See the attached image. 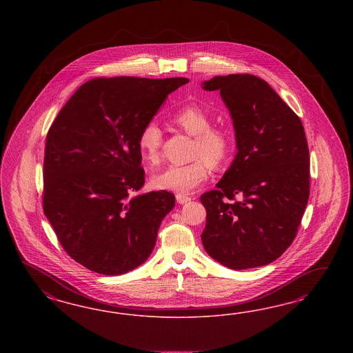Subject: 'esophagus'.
Segmentation results:
<instances>
[{
    "label": "esophagus",
    "instance_id": "obj_1",
    "mask_svg": "<svg viewBox=\"0 0 353 353\" xmlns=\"http://www.w3.org/2000/svg\"><path fill=\"white\" fill-rule=\"evenodd\" d=\"M176 201H177V203L185 204L190 202L192 198L188 195H183V194H176Z\"/></svg>",
    "mask_w": 353,
    "mask_h": 353
}]
</instances>
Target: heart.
<instances>
[{
	"label": "heart",
	"instance_id": "heart-1",
	"mask_svg": "<svg viewBox=\"0 0 353 353\" xmlns=\"http://www.w3.org/2000/svg\"><path fill=\"white\" fill-rule=\"evenodd\" d=\"M172 123L194 137L192 161L186 164H170L155 173L152 186L161 190L190 192L203 183L210 173V163L220 167L228 159L233 139L224 127H211V115L198 105H188L172 115ZM139 152L143 161L157 164L161 161L163 132L155 121H150L139 132Z\"/></svg>",
	"mask_w": 353,
	"mask_h": 353
}]
</instances>
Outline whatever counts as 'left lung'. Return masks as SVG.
Listing matches in <instances>:
<instances>
[{
    "label": "left lung",
    "instance_id": "left-lung-1",
    "mask_svg": "<svg viewBox=\"0 0 353 353\" xmlns=\"http://www.w3.org/2000/svg\"><path fill=\"white\" fill-rule=\"evenodd\" d=\"M234 124L238 152L204 192L202 243L225 267H263L295 239L310 198V150L299 117L267 81L250 74L214 76Z\"/></svg>",
    "mask_w": 353,
    "mask_h": 353
}]
</instances>
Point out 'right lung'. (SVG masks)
<instances>
[{"mask_svg":"<svg viewBox=\"0 0 353 353\" xmlns=\"http://www.w3.org/2000/svg\"><path fill=\"white\" fill-rule=\"evenodd\" d=\"M185 77H96L80 86L49 128L43 214L64 251L106 276L141 265L174 207L170 192L130 196L145 183L139 132Z\"/></svg>","mask_w":353,"mask_h":353,"instance_id":"obj_1","label":"right lung"}]
</instances>
